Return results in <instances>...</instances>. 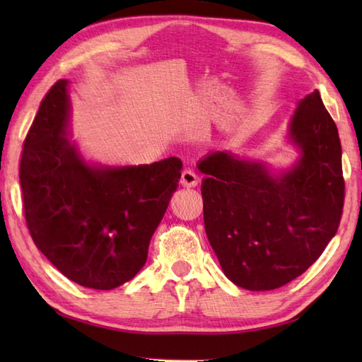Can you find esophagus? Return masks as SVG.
<instances>
[{"label":"esophagus","instance_id":"esophagus-1","mask_svg":"<svg viewBox=\"0 0 362 362\" xmlns=\"http://www.w3.org/2000/svg\"><path fill=\"white\" fill-rule=\"evenodd\" d=\"M182 187H187V188H193L199 183V177L194 171H191V169H185V171L182 173V179H180Z\"/></svg>","mask_w":362,"mask_h":362}]
</instances>
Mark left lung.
<instances>
[{
	"instance_id": "obj_1",
	"label": "left lung",
	"mask_w": 362,
	"mask_h": 362,
	"mask_svg": "<svg viewBox=\"0 0 362 362\" xmlns=\"http://www.w3.org/2000/svg\"><path fill=\"white\" fill-rule=\"evenodd\" d=\"M289 140L300 158L280 175L226 151L209 153L199 165L206 174V236L227 279L249 291L276 289L302 275L341 222V140L317 90L297 104Z\"/></svg>"
}]
</instances>
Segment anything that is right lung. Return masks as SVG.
Segmentation results:
<instances>
[{
    "instance_id": "add662e5",
    "label": "right lung",
    "mask_w": 362,
    "mask_h": 362,
    "mask_svg": "<svg viewBox=\"0 0 362 362\" xmlns=\"http://www.w3.org/2000/svg\"><path fill=\"white\" fill-rule=\"evenodd\" d=\"M68 81L38 107L23 143L20 183L29 233L43 255L81 286L109 291L132 280L179 187L182 161L91 166L68 140Z\"/></svg>"
}]
</instances>
